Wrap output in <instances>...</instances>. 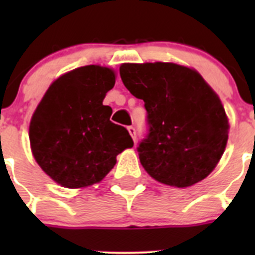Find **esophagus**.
Segmentation results:
<instances>
[{
	"label": "esophagus",
	"instance_id": "34e87169",
	"mask_svg": "<svg viewBox=\"0 0 255 255\" xmlns=\"http://www.w3.org/2000/svg\"><path fill=\"white\" fill-rule=\"evenodd\" d=\"M128 130H129V134L131 135V138L135 140V138H136V130H135L134 126H129V128H128Z\"/></svg>",
	"mask_w": 255,
	"mask_h": 255
}]
</instances>
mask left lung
Here are the masks:
<instances>
[{
    "label": "left lung",
    "mask_w": 255,
    "mask_h": 255,
    "mask_svg": "<svg viewBox=\"0 0 255 255\" xmlns=\"http://www.w3.org/2000/svg\"><path fill=\"white\" fill-rule=\"evenodd\" d=\"M120 76L147 110L149 129L138 147L144 170L176 188L206 179L229 139V120L215 91L198 71L172 62L123 64Z\"/></svg>",
    "instance_id": "1"
}]
</instances>
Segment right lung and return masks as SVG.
Instances as JSON below:
<instances>
[{
    "mask_svg": "<svg viewBox=\"0 0 255 255\" xmlns=\"http://www.w3.org/2000/svg\"><path fill=\"white\" fill-rule=\"evenodd\" d=\"M115 85L114 70L88 65L52 83L29 126V139L40 168L65 188L100 182L116 164V155L134 145L129 131L110 121L103 105Z\"/></svg>",
    "mask_w": 255,
    "mask_h": 255,
    "instance_id": "obj_1",
    "label": "right lung"
}]
</instances>
